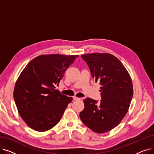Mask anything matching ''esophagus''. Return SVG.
Masks as SVG:
<instances>
[{"instance_id": "34e87169", "label": "esophagus", "mask_w": 154, "mask_h": 154, "mask_svg": "<svg viewBox=\"0 0 154 154\" xmlns=\"http://www.w3.org/2000/svg\"><path fill=\"white\" fill-rule=\"evenodd\" d=\"M73 99H74V100H78V99H80V98H79V97H75V96H74V97H73Z\"/></svg>"}]
</instances>
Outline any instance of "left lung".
I'll use <instances>...</instances> for the list:
<instances>
[{
    "label": "left lung",
    "mask_w": 154,
    "mask_h": 154,
    "mask_svg": "<svg viewBox=\"0 0 154 154\" xmlns=\"http://www.w3.org/2000/svg\"><path fill=\"white\" fill-rule=\"evenodd\" d=\"M81 57L100 85L101 100L84 99L80 119L94 132H107L117 126L127 114L133 97L131 78L122 63L112 54H87Z\"/></svg>",
    "instance_id": "obj_1"
}]
</instances>
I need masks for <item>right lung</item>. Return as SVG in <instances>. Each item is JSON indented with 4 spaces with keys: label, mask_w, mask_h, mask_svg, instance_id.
I'll return each mask as SVG.
<instances>
[{
    "label": "right lung",
    "mask_w": 154,
    "mask_h": 154,
    "mask_svg": "<svg viewBox=\"0 0 154 154\" xmlns=\"http://www.w3.org/2000/svg\"><path fill=\"white\" fill-rule=\"evenodd\" d=\"M78 57L39 55L30 61L21 72L15 83L14 99L19 115L33 130L47 131L60 120L72 97L55 88Z\"/></svg>",
    "instance_id": "right-lung-1"
}]
</instances>
